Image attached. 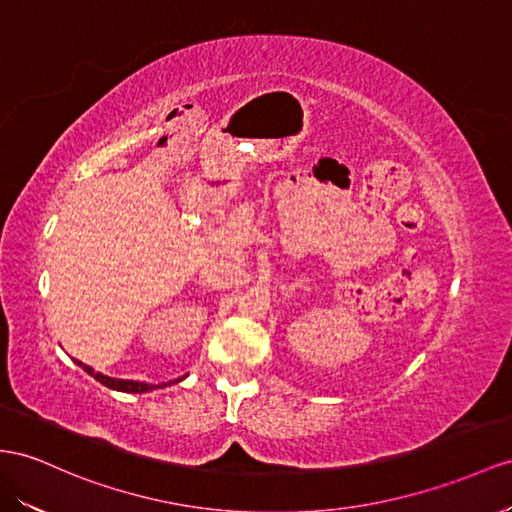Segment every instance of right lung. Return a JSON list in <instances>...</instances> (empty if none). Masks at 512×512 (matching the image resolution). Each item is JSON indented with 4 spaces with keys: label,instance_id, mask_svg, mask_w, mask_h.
Listing matches in <instances>:
<instances>
[{
    "label": "right lung",
    "instance_id": "1",
    "mask_svg": "<svg viewBox=\"0 0 512 512\" xmlns=\"http://www.w3.org/2000/svg\"><path fill=\"white\" fill-rule=\"evenodd\" d=\"M75 363L80 365L84 372H88L90 376H93L95 381H99L101 385H106V387L116 389V391H125V393H147V391H153V389H160V387H168V385H173V383H179V381H183V378H186V376H181V378H175V381H168V383H162V385H151V383H140V381H125V378H112V376H106V374H101V372H95L93 368H90V365H84L82 361H75Z\"/></svg>",
    "mask_w": 512,
    "mask_h": 512
}]
</instances>
